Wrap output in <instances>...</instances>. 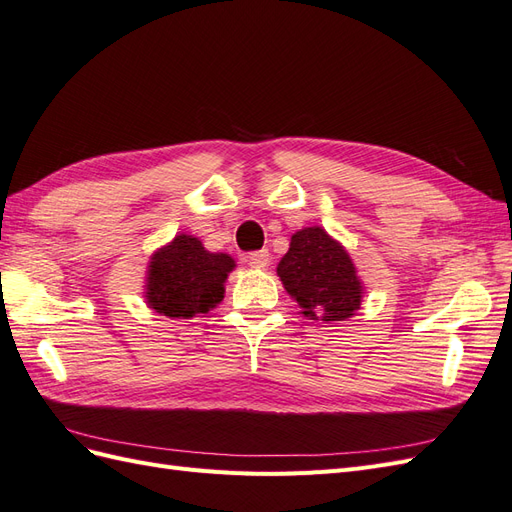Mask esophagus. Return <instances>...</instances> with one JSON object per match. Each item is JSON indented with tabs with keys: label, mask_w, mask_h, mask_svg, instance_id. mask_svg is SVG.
I'll return each mask as SVG.
<instances>
[{
	"label": "esophagus",
	"mask_w": 512,
	"mask_h": 512,
	"mask_svg": "<svg viewBox=\"0 0 512 512\" xmlns=\"http://www.w3.org/2000/svg\"><path fill=\"white\" fill-rule=\"evenodd\" d=\"M245 260H247V265L254 269H265V267H269L271 256H269V250H258V252H252Z\"/></svg>",
	"instance_id": "1"
}]
</instances>
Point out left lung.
<instances>
[{"label":"left lung","instance_id":"obj_1","mask_svg":"<svg viewBox=\"0 0 512 512\" xmlns=\"http://www.w3.org/2000/svg\"><path fill=\"white\" fill-rule=\"evenodd\" d=\"M277 275L309 320H346L361 305L363 286L350 256L318 226L292 235Z\"/></svg>","mask_w":512,"mask_h":512}]
</instances>
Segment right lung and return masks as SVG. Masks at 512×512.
I'll return each mask as SVG.
<instances>
[{
  "mask_svg": "<svg viewBox=\"0 0 512 512\" xmlns=\"http://www.w3.org/2000/svg\"><path fill=\"white\" fill-rule=\"evenodd\" d=\"M235 269L228 254H211L190 235L153 254L147 277V303L168 318L207 314L224 299V282Z\"/></svg>",
  "mask_w": 512,
  "mask_h": 512,
  "instance_id": "1",
  "label": "right lung"
}]
</instances>
